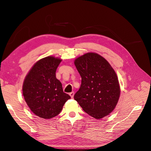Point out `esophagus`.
I'll use <instances>...</instances> for the list:
<instances>
[{"mask_svg":"<svg viewBox=\"0 0 151 151\" xmlns=\"http://www.w3.org/2000/svg\"><path fill=\"white\" fill-rule=\"evenodd\" d=\"M74 92H70V93H69V95H70V96L71 97V98H73V96H74Z\"/></svg>","mask_w":151,"mask_h":151,"instance_id":"esophagus-1","label":"esophagus"}]
</instances>
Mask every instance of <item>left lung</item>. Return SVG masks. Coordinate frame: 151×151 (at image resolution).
<instances>
[{"label":"left lung","instance_id":"left-lung-1","mask_svg":"<svg viewBox=\"0 0 151 151\" xmlns=\"http://www.w3.org/2000/svg\"><path fill=\"white\" fill-rule=\"evenodd\" d=\"M75 65L81 84L74 96L84 111L100 119L112 112L120 96V87L114 70L98 54L89 52L79 57Z\"/></svg>","mask_w":151,"mask_h":151}]
</instances>
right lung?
I'll return each instance as SVG.
<instances>
[{
    "label": "right lung",
    "mask_w": 151,
    "mask_h": 151,
    "mask_svg": "<svg viewBox=\"0 0 151 151\" xmlns=\"http://www.w3.org/2000/svg\"><path fill=\"white\" fill-rule=\"evenodd\" d=\"M62 60L52 56L38 61L26 76L22 93L26 104L36 116L51 119L58 115L71 97L63 92L55 71Z\"/></svg>",
    "instance_id": "add662e5"
}]
</instances>
